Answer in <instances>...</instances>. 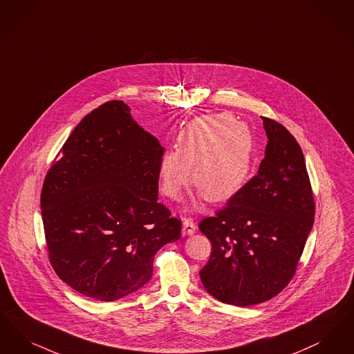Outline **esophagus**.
I'll use <instances>...</instances> for the list:
<instances>
[{
	"instance_id": "esophagus-1",
	"label": "esophagus",
	"mask_w": 354,
	"mask_h": 354,
	"mask_svg": "<svg viewBox=\"0 0 354 354\" xmlns=\"http://www.w3.org/2000/svg\"><path fill=\"white\" fill-rule=\"evenodd\" d=\"M197 230V226L194 223V221L192 218H184V222H183V231L186 235H193Z\"/></svg>"
}]
</instances>
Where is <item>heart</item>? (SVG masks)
<instances>
[{
	"label": "heart",
	"instance_id": "b5f03b06",
	"mask_svg": "<svg viewBox=\"0 0 354 354\" xmlns=\"http://www.w3.org/2000/svg\"><path fill=\"white\" fill-rule=\"evenodd\" d=\"M255 140L246 124L231 113L202 116L187 124L177 136V149L161 156V189L180 198L190 180L206 200L219 202L236 194L250 177Z\"/></svg>",
	"mask_w": 354,
	"mask_h": 354
}]
</instances>
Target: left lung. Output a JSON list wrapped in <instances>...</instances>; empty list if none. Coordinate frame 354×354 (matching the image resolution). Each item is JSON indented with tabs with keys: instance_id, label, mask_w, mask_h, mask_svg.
Segmentation results:
<instances>
[{
	"instance_id": "1",
	"label": "left lung",
	"mask_w": 354,
	"mask_h": 354,
	"mask_svg": "<svg viewBox=\"0 0 354 354\" xmlns=\"http://www.w3.org/2000/svg\"><path fill=\"white\" fill-rule=\"evenodd\" d=\"M261 119L268 142L258 174L200 222L212 243L201 281L218 300L239 307L267 301L288 286L315 221L299 142L284 125Z\"/></svg>"
}]
</instances>
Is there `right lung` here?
I'll list each match as a JSON object with an SVG mask.
<instances>
[{
	"mask_svg": "<svg viewBox=\"0 0 354 354\" xmlns=\"http://www.w3.org/2000/svg\"><path fill=\"white\" fill-rule=\"evenodd\" d=\"M131 108L111 100L88 113L47 171L41 209L57 275L87 297L115 301L153 274L156 252L181 236L157 202L164 148Z\"/></svg>",
	"mask_w": 354,
	"mask_h": 354,
	"instance_id": "obj_1",
	"label": "right lung"
}]
</instances>
